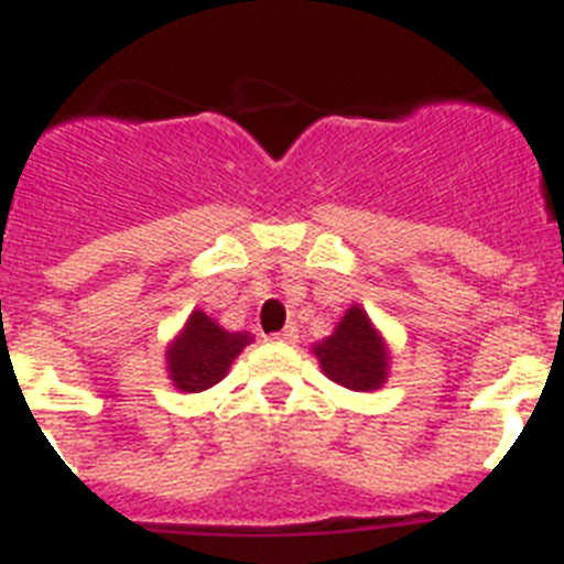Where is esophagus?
<instances>
[{"mask_svg": "<svg viewBox=\"0 0 564 564\" xmlns=\"http://www.w3.org/2000/svg\"><path fill=\"white\" fill-rule=\"evenodd\" d=\"M273 338H276V341H282V344H293V341H296V338H299L296 325H288L285 330H279Z\"/></svg>", "mask_w": 564, "mask_h": 564, "instance_id": "1", "label": "esophagus"}]
</instances>
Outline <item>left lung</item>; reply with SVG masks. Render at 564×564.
I'll return each instance as SVG.
<instances>
[{
	"mask_svg": "<svg viewBox=\"0 0 564 564\" xmlns=\"http://www.w3.org/2000/svg\"><path fill=\"white\" fill-rule=\"evenodd\" d=\"M313 356L322 372L344 390H381L390 378V347L361 305H350L336 330L313 344Z\"/></svg>",
	"mask_w": 564,
	"mask_h": 564,
	"instance_id": "8db88e82",
	"label": "left lung"
}]
</instances>
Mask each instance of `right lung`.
I'll list each match as a JSON object with an SVG mask.
<instances>
[{
	"instance_id": "obj_1",
	"label": "right lung",
	"mask_w": 564,
	"mask_h": 564,
	"mask_svg": "<svg viewBox=\"0 0 564 564\" xmlns=\"http://www.w3.org/2000/svg\"><path fill=\"white\" fill-rule=\"evenodd\" d=\"M251 344L248 333H231L208 313L192 311L186 325L166 347V372L174 390L206 392L231 370L234 358Z\"/></svg>"
}]
</instances>
